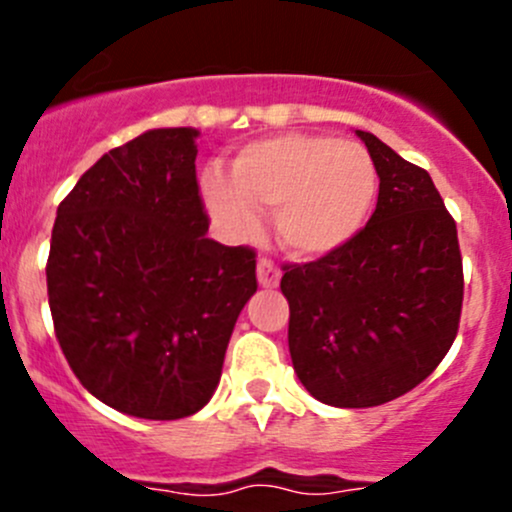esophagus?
<instances>
[{
  "label": "esophagus",
  "instance_id": "esophagus-1",
  "mask_svg": "<svg viewBox=\"0 0 512 512\" xmlns=\"http://www.w3.org/2000/svg\"><path fill=\"white\" fill-rule=\"evenodd\" d=\"M280 277V270H277V265L272 260L262 257V260L257 262V280H260L262 287H277L280 285Z\"/></svg>",
  "mask_w": 512,
  "mask_h": 512
}]
</instances>
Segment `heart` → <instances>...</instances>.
I'll return each instance as SVG.
<instances>
[{
    "label": "heart",
    "instance_id": "obj_1",
    "mask_svg": "<svg viewBox=\"0 0 512 512\" xmlns=\"http://www.w3.org/2000/svg\"><path fill=\"white\" fill-rule=\"evenodd\" d=\"M203 193L232 235L260 232V210H275V230L289 252L322 257L361 230L376 195L366 148L322 133H285L242 148L232 175L205 170Z\"/></svg>",
    "mask_w": 512,
    "mask_h": 512
}]
</instances>
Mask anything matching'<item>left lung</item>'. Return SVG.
I'll return each instance as SVG.
<instances>
[{
  "mask_svg": "<svg viewBox=\"0 0 512 512\" xmlns=\"http://www.w3.org/2000/svg\"><path fill=\"white\" fill-rule=\"evenodd\" d=\"M379 175L369 223L304 265L287 262L289 354L322 404L369 409L433 374L458 334L463 260L431 175L359 131Z\"/></svg>",
  "mask_w": 512,
  "mask_h": 512,
  "instance_id": "obj_1",
  "label": "left lung"
}]
</instances>
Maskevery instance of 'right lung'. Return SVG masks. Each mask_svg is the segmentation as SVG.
<instances>
[{
	"mask_svg": "<svg viewBox=\"0 0 512 512\" xmlns=\"http://www.w3.org/2000/svg\"><path fill=\"white\" fill-rule=\"evenodd\" d=\"M195 128L98 158L59 203L46 260L59 347L86 391L128 416L203 409L257 292V252L210 240Z\"/></svg>",
	"mask_w": 512,
	"mask_h": 512,
	"instance_id": "obj_1",
	"label": "right lung"
}]
</instances>
